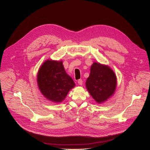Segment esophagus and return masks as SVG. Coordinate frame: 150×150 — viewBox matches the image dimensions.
<instances>
[{"instance_id": "1", "label": "esophagus", "mask_w": 150, "mask_h": 150, "mask_svg": "<svg viewBox=\"0 0 150 150\" xmlns=\"http://www.w3.org/2000/svg\"><path fill=\"white\" fill-rule=\"evenodd\" d=\"M78 84H79L80 86H81V85L83 84V80L81 79H79V80H78Z\"/></svg>"}]
</instances>
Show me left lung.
I'll use <instances>...</instances> for the list:
<instances>
[{
  "mask_svg": "<svg viewBox=\"0 0 150 150\" xmlns=\"http://www.w3.org/2000/svg\"><path fill=\"white\" fill-rule=\"evenodd\" d=\"M116 84V74L110 67L98 62L93 63L86 86L96 103H102L112 96Z\"/></svg>",
  "mask_w": 150,
  "mask_h": 150,
  "instance_id": "left-lung-1",
  "label": "left lung"
}]
</instances>
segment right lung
<instances>
[{"instance_id":"obj_1","label":"right lung","mask_w":150,"mask_h":150,"mask_svg":"<svg viewBox=\"0 0 150 150\" xmlns=\"http://www.w3.org/2000/svg\"><path fill=\"white\" fill-rule=\"evenodd\" d=\"M37 81L44 96L54 103L62 102L75 86L74 81L66 72L62 61H45L39 69Z\"/></svg>"}]
</instances>
